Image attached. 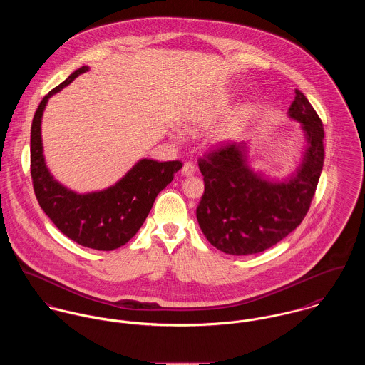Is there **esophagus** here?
<instances>
[{
	"instance_id": "1",
	"label": "esophagus",
	"mask_w": 365,
	"mask_h": 365,
	"mask_svg": "<svg viewBox=\"0 0 365 365\" xmlns=\"http://www.w3.org/2000/svg\"><path fill=\"white\" fill-rule=\"evenodd\" d=\"M196 173V166L193 165V163H186L183 165V168H182V175H185V176H193Z\"/></svg>"
}]
</instances>
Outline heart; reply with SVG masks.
I'll list each match as a JSON object with an SVG mask.
<instances>
[{
	"label": "heart",
	"mask_w": 365,
	"mask_h": 365,
	"mask_svg": "<svg viewBox=\"0 0 365 365\" xmlns=\"http://www.w3.org/2000/svg\"><path fill=\"white\" fill-rule=\"evenodd\" d=\"M212 119H214V115L211 112H202V113L192 116L189 123L192 125H204V124H208Z\"/></svg>",
	"instance_id": "obj_1"
}]
</instances>
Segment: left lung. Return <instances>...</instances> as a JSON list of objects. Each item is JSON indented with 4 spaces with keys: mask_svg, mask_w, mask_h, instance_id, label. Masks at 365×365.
<instances>
[{
    "mask_svg": "<svg viewBox=\"0 0 365 365\" xmlns=\"http://www.w3.org/2000/svg\"><path fill=\"white\" fill-rule=\"evenodd\" d=\"M289 118L302 123L308 148L297 176L270 182L249 169L246 147L221 144L199 158L204 193L196 215L207 241L242 256L280 242L305 218L324 168V124L307 96L295 89Z\"/></svg>",
    "mask_w": 365,
    "mask_h": 365,
    "instance_id": "left-lung-1",
    "label": "left lung"
}]
</instances>
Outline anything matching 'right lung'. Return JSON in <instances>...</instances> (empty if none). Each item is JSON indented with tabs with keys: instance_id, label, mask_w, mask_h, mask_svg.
Wrapping results in <instances>:
<instances>
[{
	"instance_id": "right-lung-1",
	"label": "right lung",
	"mask_w": 365,
	"mask_h": 365,
	"mask_svg": "<svg viewBox=\"0 0 365 365\" xmlns=\"http://www.w3.org/2000/svg\"><path fill=\"white\" fill-rule=\"evenodd\" d=\"M88 71L81 67L41 99L31 130V175L38 202L70 240L96 250H113L128 242L144 224L158 193L182 168L180 161L141 160L115 186L77 195L53 179L41 148V115L47 99Z\"/></svg>"
}]
</instances>
